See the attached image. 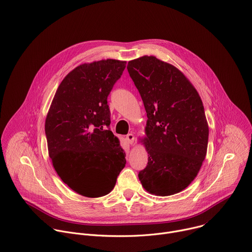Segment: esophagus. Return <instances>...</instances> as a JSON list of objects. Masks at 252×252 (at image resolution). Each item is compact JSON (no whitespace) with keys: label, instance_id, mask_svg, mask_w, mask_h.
Listing matches in <instances>:
<instances>
[{"label":"esophagus","instance_id":"34e87169","mask_svg":"<svg viewBox=\"0 0 252 252\" xmlns=\"http://www.w3.org/2000/svg\"><path fill=\"white\" fill-rule=\"evenodd\" d=\"M126 140H127V142H128L129 144H133V143H134V140H135L134 134L129 133V134L126 136Z\"/></svg>","mask_w":252,"mask_h":252}]
</instances>
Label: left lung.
Masks as SVG:
<instances>
[{
  "label": "left lung",
  "instance_id": "1",
  "mask_svg": "<svg viewBox=\"0 0 252 252\" xmlns=\"http://www.w3.org/2000/svg\"><path fill=\"white\" fill-rule=\"evenodd\" d=\"M147 112L146 168L138 177L146 190L171 195L196 177L207 155L209 126L197 91L175 66L155 57L128 63Z\"/></svg>",
  "mask_w": 252,
  "mask_h": 252
}]
</instances>
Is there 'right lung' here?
I'll return each instance as SVG.
<instances>
[{
  "label": "right lung",
  "mask_w": 252,
  "mask_h": 252,
  "mask_svg": "<svg viewBox=\"0 0 252 252\" xmlns=\"http://www.w3.org/2000/svg\"><path fill=\"white\" fill-rule=\"evenodd\" d=\"M126 62L81 64L60 84L45 119L48 154L63 182L88 197L109 193L125 167V152L110 130L107 97Z\"/></svg>",
  "instance_id": "right-lung-1"
}]
</instances>
